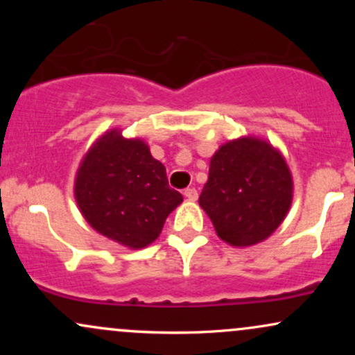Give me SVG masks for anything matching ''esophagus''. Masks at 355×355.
Segmentation results:
<instances>
[{"mask_svg":"<svg viewBox=\"0 0 355 355\" xmlns=\"http://www.w3.org/2000/svg\"><path fill=\"white\" fill-rule=\"evenodd\" d=\"M183 195H185L190 202H195L198 198V191L195 189H187L185 191H183Z\"/></svg>","mask_w":355,"mask_h":355,"instance_id":"1","label":"esophagus"}]
</instances>
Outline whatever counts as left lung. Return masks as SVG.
<instances>
[{"label":"left lung","instance_id":"left-lung-1","mask_svg":"<svg viewBox=\"0 0 355 355\" xmlns=\"http://www.w3.org/2000/svg\"><path fill=\"white\" fill-rule=\"evenodd\" d=\"M292 197L294 182L282 153L262 138L242 137L214 153L198 203L223 242L250 247L279 229Z\"/></svg>","mask_w":355,"mask_h":355}]
</instances>
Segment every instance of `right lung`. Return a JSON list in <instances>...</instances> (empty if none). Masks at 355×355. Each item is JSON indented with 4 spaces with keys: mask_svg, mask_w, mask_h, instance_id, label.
<instances>
[{
    "mask_svg": "<svg viewBox=\"0 0 355 355\" xmlns=\"http://www.w3.org/2000/svg\"><path fill=\"white\" fill-rule=\"evenodd\" d=\"M81 215L120 245L144 248L157 240L166 217L183 202L170 189L165 166L140 138L118 128L101 135L81 160L75 178Z\"/></svg>",
    "mask_w": 355,
    "mask_h": 355,
    "instance_id": "add662e5",
    "label": "right lung"
}]
</instances>
